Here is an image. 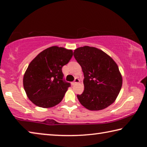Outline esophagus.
Instances as JSON below:
<instances>
[{"mask_svg":"<svg viewBox=\"0 0 147 147\" xmlns=\"http://www.w3.org/2000/svg\"><path fill=\"white\" fill-rule=\"evenodd\" d=\"M79 82H80V80L78 78H75V79H74V81L73 82H72V84H73V85H75L76 84H78Z\"/></svg>","mask_w":147,"mask_h":147,"instance_id":"esophagus-1","label":"esophagus"}]
</instances>
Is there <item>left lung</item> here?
<instances>
[{
    "label": "left lung",
    "instance_id": "1",
    "mask_svg": "<svg viewBox=\"0 0 147 147\" xmlns=\"http://www.w3.org/2000/svg\"><path fill=\"white\" fill-rule=\"evenodd\" d=\"M84 73V90L77 97L89 110L98 111L113 104L121 91L123 78L115 61L102 50L84 46L74 51Z\"/></svg>",
    "mask_w": 147,
    "mask_h": 147
}]
</instances>
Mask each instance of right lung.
Here are the masks:
<instances>
[{
	"instance_id": "add662e5",
	"label": "right lung",
	"mask_w": 147,
	"mask_h": 147,
	"mask_svg": "<svg viewBox=\"0 0 147 147\" xmlns=\"http://www.w3.org/2000/svg\"><path fill=\"white\" fill-rule=\"evenodd\" d=\"M73 55L72 50L53 46L41 52L30 63L24 74L23 86L35 105L49 108L62 100L70 83L63 80L61 69Z\"/></svg>"
}]
</instances>
